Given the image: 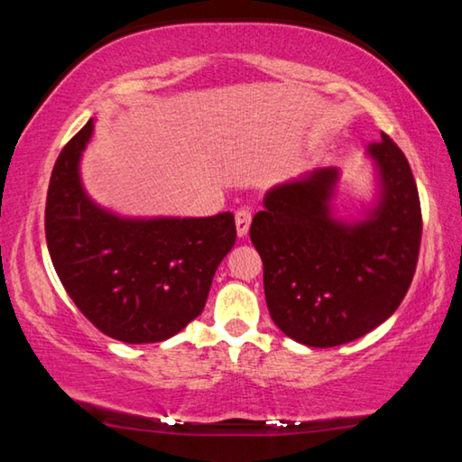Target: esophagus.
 I'll return each instance as SVG.
<instances>
[{"label":"esophagus","instance_id":"1","mask_svg":"<svg viewBox=\"0 0 462 462\" xmlns=\"http://www.w3.org/2000/svg\"><path fill=\"white\" fill-rule=\"evenodd\" d=\"M250 222H253V214H250L248 208L236 209V232L240 238H245L250 228Z\"/></svg>","mask_w":462,"mask_h":462}]
</instances>
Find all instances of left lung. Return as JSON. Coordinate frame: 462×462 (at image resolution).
Returning <instances> with one entry per match:
<instances>
[{
  "instance_id": "obj_1",
  "label": "left lung",
  "mask_w": 462,
  "mask_h": 462,
  "mask_svg": "<svg viewBox=\"0 0 462 462\" xmlns=\"http://www.w3.org/2000/svg\"><path fill=\"white\" fill-rule=\"evenodd\" d=\"M369 156L381 187L366 220H334L338 171L318 169L273 187L250 224L273 322L306 346H340L371 332L400 308L416 273L421 209L410 162L383 132Z\"/></svg>"
}]
</instances>
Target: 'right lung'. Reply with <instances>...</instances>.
I'll return each instance as SVG.
<instances>
[{"instance_id": "obj_1", "label": "right lung", "mask_w": 462, "mask_h": 462, "mask_svg": "<svg viewBox=\"0 0 462 462\" xmlns=\"http://www.w3.org/2000/svg\"><path fill=\"white\" fill-rule=\"evenodd\" d=\"M89 120L62 148L46 193L54 271L109 338L144 344L181 332L206 306L214 273L236 242L230 212L212 217H120L93 203L79 177Z\"/></svg>"}]
</instances>
